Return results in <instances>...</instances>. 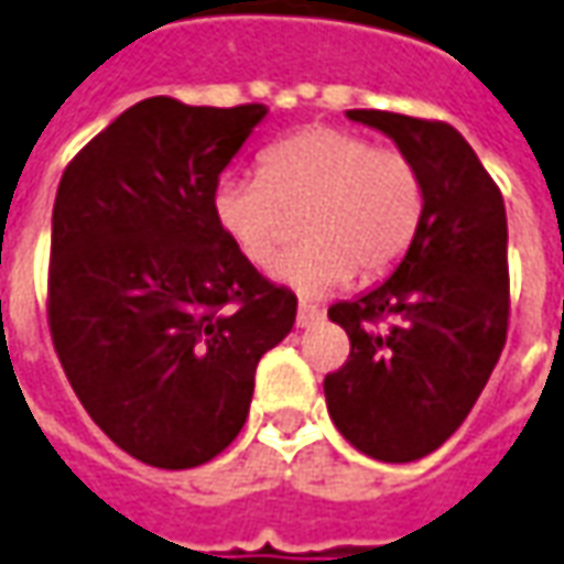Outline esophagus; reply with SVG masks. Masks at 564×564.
Instances as JSON below:
<instances>
[{"mask_svg": "<svg viewBox=\"0 0 564 564\" xmlns=\"http://www.w3.org/2000/svg\"><path fill=\"white\" fill-rule=\"evenodd\" d=\"M321 317H324V312H321L317 305H312V302H299V312H296L299 327H312V324H317Z\"/></svg>", "mask_w": 564, "mask_h": 564, "instance_id": "esophagus-1", "label": "esophagus"}]
</instances>
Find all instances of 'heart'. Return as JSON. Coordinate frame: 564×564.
Wrapping results in <instances>:
<instances>
[{"label": "heart", "instance_id": "b5f03b06", "mask_svg": "<svg viewBox=\"0 0 564 564\" xmlns=\"http://www.w3.org/2000/svg\"><path fill=\"white\" fill-rule=\"evenodd\" d=\"M426 209L423 175L398 148H377L351 129L312 126L271 144L259 175H225L213 194V216L243 262L265 271L293 237L305 243L281 265L302 293H327L392 271L411 250Z\"/></svg>", "mask_w": 564, "mask_h": 564}]
</instances>
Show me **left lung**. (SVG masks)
Here are the masks:
<instances>
[{
    "instance_id": "1",
    "label": "left lung",
    "mask_w": 564,
    "mask_h": 564,
    "mask_svg": "<svg viewBox=\"0 0 564 564\" xmlns=\"http://www.w3.org/2000/svg\"><path fill=\"white\" fill-rule=\"evenodd\" d=\"M348 117L411 156L426 209L392 278L330 305L351 351L324 377V394L351 447L382 463H413L457 432L507 346V206L454 126L389 110Z\"/></svg>"
}]
</instances>
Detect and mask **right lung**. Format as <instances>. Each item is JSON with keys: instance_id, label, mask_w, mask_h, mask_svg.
<instances>
[{"instance_id": "obj_1", "label": "right lung", "mask_w": 564, "mask_h": 564, "mask_svg": "<svg viewBox=\"0 0 564 564\" xmlns=\"http://www.w3.org/2000/svg\"><path fill=\"white\" fill-rule=\"evenodd\" d=\"M265 113L144 98L57 185V361L107 438L156 469L209 463L240 435L259 358L296 321L293 290L243 262L213 216L218 175Z\"/></svg>"}]
</instances>
